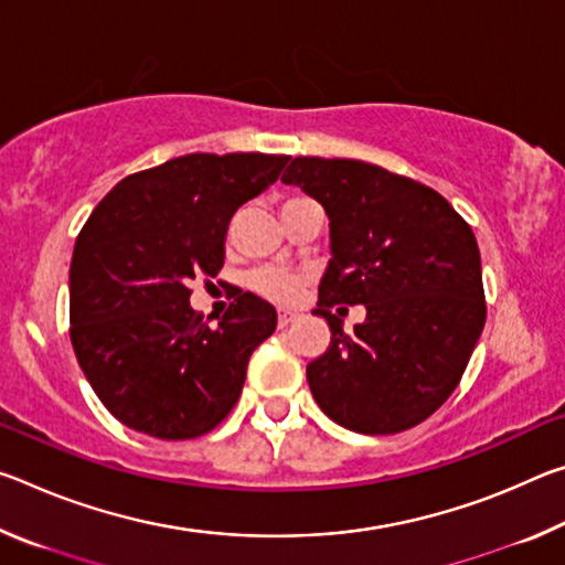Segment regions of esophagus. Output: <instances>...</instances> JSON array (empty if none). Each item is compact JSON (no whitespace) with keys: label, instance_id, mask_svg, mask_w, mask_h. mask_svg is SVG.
Wrapping results in <instances>:
<instances>
[{"label":"esophagus","instance_id":"34e87169","mask_svg":"<svg viewBox=\"0 0 565 565\" xmlns=\"http://www.w3.org/2000/svg\"><path fill=\"white\" fill-rule=\"evenodd\" d=\"M296 319H299V313H294V311H279V329H286V327H289V323H294Z\"/></svg>","mask_w":565,"mask_h":565}]
</instances>
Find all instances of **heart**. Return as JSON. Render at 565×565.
Returning <instances> with one entry per match:
<instances>
[{
  "mask_svg": "<svg viewBox=\"0 0 565 565\" xmlns=\"http://www.w3.org/2000/svg\"><path fill=\"white\" fill-rule=\"evenodd\" d=\"M296 202H309L303 196H289L284 204H296ZM306 284V276L291 269H276V266H264V269H256L248 274V286L256 294L266 296V299L279 301V303H291L301 296Z\"/></svg>",
  "mask_w": 565,
  "mask_h": 565,
  "instance_id": "1",
  "label": "heart"
}]
</instances>
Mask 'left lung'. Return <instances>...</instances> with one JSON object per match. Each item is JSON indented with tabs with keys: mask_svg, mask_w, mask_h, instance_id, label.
I'll return each instance as SVG.
<instances>
[{
	"mask_svg": "<svg viewBox=\"0 0 565 565\" xmlns=\"http://www.w3.org/2000/svg\"><path fill=\"white\" fill-rule=\"evenodd\" d=\"M299 184L331 222L313 313L329 349L306 366L323 414L356 434H398L454 394L486 323L481 254L466 218L431 186L356 159L296 157ZM367 321L340 329L347 305Z\"/></svg>",
	"mask_w": 565,
	"mask_h": 565,
	"instance_id": "left-lung-1",
	"label": "left lung"
}]
</instances>
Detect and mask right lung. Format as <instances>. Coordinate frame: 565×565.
I'll return each instance as SVG.
<instances>
[{"label": "right lung", "instance_id": "1", "mask_svg": "<svg viewBox=\"0 0 565 565\" xmlns=\"http://www.w3.org/2000/svg\"><path fill=\"white\" fill-rule=\"evenodd\" d=\"M291 157L186 154L121 179L76 236L70 337L109 414L134 431L186 441L216 428L244 388L246 363L276 309L238 289L218 327L189 306V284L224 266L236 209Z\"/></svg>", "mask_w": 565, "mask_h": 565}]
</instances>
